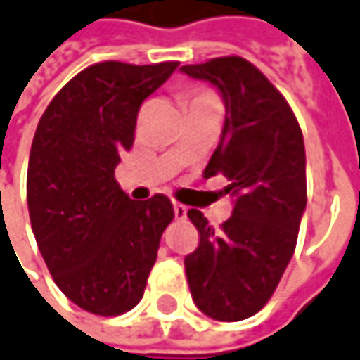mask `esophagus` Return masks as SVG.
<instances>
[{"label":"esophagus","instance_id":"esophagus-1","mask_svg":"<svg viewBox=\"0 0 360 360\" xmlns=\"http://www.w3.org/2000/svg\"><path fill=\"white\" fill-rule=\"evenodd\" d=\"M173 211H175V217H177V219H185V217H187V207H185L183 202H177V200H175V202H173Z\"/></svg>","mask_w":360,"mask_h":360}]
</instances>
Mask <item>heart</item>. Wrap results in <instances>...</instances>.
<instances>
[{"label": "heart", "instance_id": "heart-1", "mask_svg": "<svg viewBox=\"0 0 360 360\" xmlns=\"http://www.w3.org/2000/svg\"><path fill=\"white\" fill-rule=\"evenodd\" d=\"M200 94H207V92H200ZM197 96H199V94H197Z\"/></svg>", "mask_w": 360, "mask_h": 360}]
</instances>
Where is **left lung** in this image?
<instances>
[{"instance_id": "left-lung-1", "label": "left lung", "mask_w": 360, "mask_h": 360, "mask_svg": "<svg viewBox=\"0 0 360 360\" xmlns=\"http://www.w3.org/2000/svg\"><path fill=\"white\" fill-rule=\"evenodd\" d=\"M221 90L226 120L205 179L224 175L234 195L229 221L214 231L191 209L199 246L185 258L193 302L217 321L258 314L292 260L307 202L305 148L282 92L246 58L219 57L181 67Z\"/></svg>"}]
</instances>
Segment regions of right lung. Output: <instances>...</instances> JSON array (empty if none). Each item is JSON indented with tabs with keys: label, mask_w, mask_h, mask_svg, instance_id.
I'll return each mask as SVG.
<instances>
[{
	"label": "right lung",
	"mask_w": 360,
	"mask_h": 360,
	"mask_svg": "<svg viewBox=\"0 0 360 360\" xmlns=\"http://www.w3.org/2000/svg\"><path fill=\"white\" fill-rule=\"evenodd\" d=\"M177 65H90L39 120L27 169L31 229L58 290L88 314L114 317L138 305L175 217L161 193L129 199L114 169L134 146L141 102Z\"/></svg>",
	"instance_id": "add662e5"
}]
</instances>
